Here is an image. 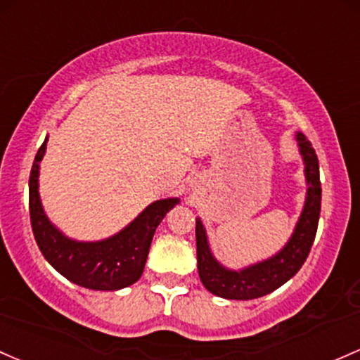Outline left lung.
<instances>
[{
	"mask_svg": "<svg viewBox=\"0 0 360 360\" xmlns=\"http://www.w3.org/2000/svg\"><path fill=\"white\" fill-rule=\"evenodd\" d=\"M297 141L305 164L307 196H305L304 210L295 226L293 234L281 252L241 271L226 269L212 255L205 228H203L202 221L196 219L198 274L203 286L210 293L228 298V300H252V298L264 297L285 285L290 278H293L307 260L310 247L316 238L321 214L319 160H317V155L310 141L302 132H297Z\"/></svg>",
	"mask_w": 360,
	"mask_h": 360,
	"instance_id": "obj_1",
	"label": "left lung"
}]
</instances>
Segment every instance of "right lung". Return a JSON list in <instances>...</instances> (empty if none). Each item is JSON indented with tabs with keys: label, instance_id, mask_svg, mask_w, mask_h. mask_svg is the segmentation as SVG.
I'll return each instance as SVG.
<instances>
[{
	"label": "right lung",
	"instance_id": "add662e5",
	"mask_svg": "<svg viewBox=\"0 0 360 360\" xmlns=\"http://www.w3.org/2000/svg\"><path fill=\"white\" fill-rule=\"evenodd\" d=\"M46 141L37 150L29 177V212L32 233L44 259L62 276L89 290H120L141 278L157 226L179 198L157 200L127 228L101 241H75L60 233L44 214L39 198V162Z\"/></svg>",
	"mask_w": 360,
	"mask_h": 360
}]
</instances>
